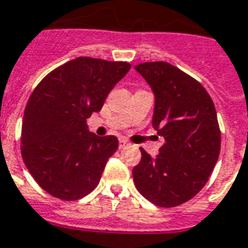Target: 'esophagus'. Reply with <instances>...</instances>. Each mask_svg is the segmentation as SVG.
Returning a JSON list of instances; mask_svg holds the SVG:
<instances>
[{"instance_id":"esophagus-1","label":"esophagus","mask_w":248,"mask_h":248,"mask_svg":"<svg viewBox=\"0 0 248 248\" xmlns=\"http://www.w3.org/2000/svg\"><path fill=\"white\" fill-rule=\"evenodd\" d=\"M126 145H128V141L126 139H120V148H124Z\"/></svg>"}]
</instances>
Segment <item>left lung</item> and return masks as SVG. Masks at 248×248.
<instances>
[{"instance_id": "obj_1", "label": "left lung", "mask_w": 248, "mask_h": 248, "mask_svg": "<svg viewBox=\"0 0 248 248\" xmlns=\"http://www.w3.org/2000/svg\"><path fill=\"white\" fill-rule=\"evenodd\" d=\"M135 70L156 96L154 127L165 139L155 158L140 148L132 177L155 205L178 207L205 186L218 160L221 131L216 108L196 79L168 62H144Z\"/></svg>"}]
</instances>
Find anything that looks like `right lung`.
Instances as JSON below:
<instances>
[{
  "instance_id": "add662e5",
  "label": "right lung",
  "mask_w": 248,
  "mask_h": 248,
  "mask_svg": "<svg viewBox=\"0 0 248 248\" xmlns=\"http://www.w3.org/2000/svg\"><path fill=\"white\" fill-rule=\"evenodd\" d=\"M130 67L128 62L78 57L52 70L32 91L24 109L20 152L44 191L74 202L99 185L118 139L90 132L87 120L101 110Z\"/></svg>"
}]
</instances>
